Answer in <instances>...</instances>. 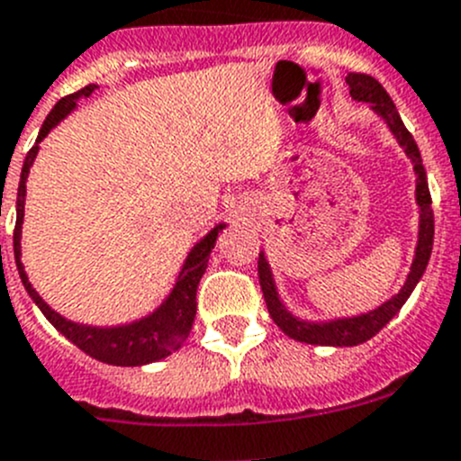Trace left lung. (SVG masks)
<instances>
[{
  "label": "left lung",
  "instance_id": "8db88e82",
  "mask_svg": "<svg viewBox=\"0 0 461 461\" xmlns=\"http://www.w3.org/2000/svg\"><path fill=\"white\" fill-rule=\"evenodd\" d=\"M347 85H349V94L356 101L372 103L374 110L385 119V123L390 126V131L394 132V137L399 140V144L403 146L408 158L414 164V176H417V203L421 207V222H419V243H417V254H414L412 267H410L408 281H405L403 288L385 302L383 306H378L376 311L365 312L358 317H344V320H333V321H303L297 317L290 315L288 311L281 303L279 294H276L275 281H272L270 266H267L266 257L258 254V284H261L263 299H266V306L270 317L275 320V324L284 330L288 338L297 339V342L306 344H321V347H356V344L367 342L369 338L378 333L396 312L401 311L408 297L412 294L414 285L419 284L421 275L426 272L428 261H430L432 252V239H435V218H432V198L430 189H428L426 180V168H423L421 153H419V146L414 141V137L410 135L408 128L401 122L399 112H396L394 101L390 98V94L383 89V85L378 83L374 76L367 74H349L347 76Z\"/></svg>",
  "mask_w": 461,
  "mask_h": 461
}]
</instances>
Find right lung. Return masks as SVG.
Masks as SVG:
<instances>
[{
  "label": "right lung",
  "mask_w": 461,
  "mask_h": 461,
  "mask_svg": "<svg viewBox=\"0 0 461 461\" xmlns=\"http://www.w3.org/2000/svg\"><path fill=\"white\" fill-rule=\"evenodd\" d=\"M96 89V85H85L78 92L69 94V96L60 98L56 103L49 117L44 119L42 128H40L38 141H35L33 149L26 153L24 167H22L20 176V186H17V221H15V231H13V249H15V263L17 270H20V279L24 284L26 293L31 294L35 303H38L40 311L44 312L49 321L65 335L69 342H74L80 351H85L92 358L101 360L107 365H117V367H137V365H149L155 360H162L167 356H171L173 351L180 349L182 342L189 338L191 326L195 320V293H198V284L203 279L204 270H207L209 254H212L213 245H216L218 231L225 225H218L191 249L189 258H186L185 267H182L180 276H177V284L173 285L171 294L167 297V302L153 312V315L144 317L140 321H132L126 326H112V329H98V326H85V324H74V321L65 320L62 315H58L56 311L47 306L42 302L38 293H35L33 285L29 284V276H26L24 266H22L20 257V239H22V218H24V195H26V177H29V168L33 164L35 155H38L40 141L49 135L53 126H58L60 119H65L71 110L76 107V101Z\"/></svg>",
  "instance_id": "1"
}]
</instances>
